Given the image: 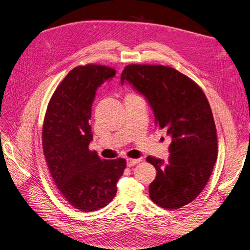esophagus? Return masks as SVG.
Masks as SVG:
<instances>
[{
  "label": "esophagus",
  "mask_w": 250,
  "mask_h": 250,
  "mask_svg": "<svg viewBox=\"0 0 250 250\" xmlns=\"http://www.w3.org/2000/svg\"><path fill=\"white\" fill-rule=\"evenodd\" d=\"M140 162H141L140 158H138V160H135V158H127V166L128 167H132V166H135Z\"/></svg>",
  "instance_id": "1"
}]
</instances>
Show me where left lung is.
Masks as SVG:
<instances>
[{
  "mask_svg": "<svg viewBox=\"0 0 250 250\" xmlns=\"http://www.w3.org/2000/svg\"><path fill=\"white\" fill-rule=\"evenodd\" d=\"M125 81L145 96L155 125L172 139L167 162L146 158L156 169L150 198L166 209L183 208L201 193L217 161V130L207 96L191 78L161 64H128L121 75V83Z\"/></svg>",
  "mask_w": 250,
  "mask_h": 250,
  "instance_id": "1",
  "label": "left lung"
}]
</instances>
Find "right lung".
<instances>
[{
	"mask_svg": "<svg viewBox=\"0 0 250 250\" xmlns=\"http://www.w3.org/2000/svg\"><path fill=\"white\" fill-rule=\"evenodd\" d=\"M115 75L106 65L74 67L52 95L43 119L42 150L53 181L65 200L83 211L107 206L126 168L124 158L101 160L88 148L96 92Z\"/></svg>",
	"mask_w": 250,
	"mask_h": 250,
	"instance_id": "1",
	"label": "right lung"
}]
</instances>
